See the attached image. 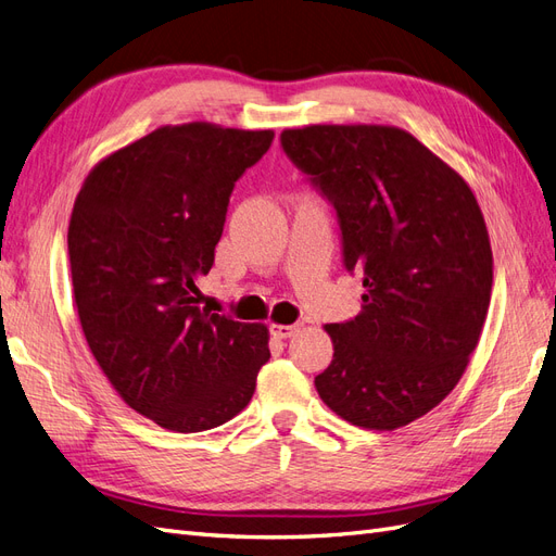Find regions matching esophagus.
I'll list each match as a JSON object with an SVG mask.
<instances>
[{
    "mask_svg": "<svg viewBox=\"0 0 556 556\" xmlns=\"http://www.w3.org/2000/svg\"><path fill=\"white\" fill-rule=\"evenodd\" d=\"M268 329H271L274 339H290V336H292L299 327H296V325H278V323H274Z\"/></svg>",
    "mask_w": 556,
    "mask_h": 556,
    "instance_id": "34e87169",
    "label": "esophagus"
}]
</instances>
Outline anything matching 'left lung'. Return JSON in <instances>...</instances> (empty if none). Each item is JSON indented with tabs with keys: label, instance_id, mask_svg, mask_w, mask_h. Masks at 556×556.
Masks as SVG:
<instances>
[{
	"label": "left lung",
	"instance_id": "8db88e82",
	"mask_svg": "<svg viewBox=\"0 0 556 556\" xmlns=\"http://www.w3.org/2000/svg\"><path fill=\"white\" fill-rule=\"evenodd\" d=\"M282 150L339 215L362 313L327 325L333 359L315 390L345 422L392 431L454 390L492 299L490 233L468 182L392 125H306Z\"/></svg>",
	"mask_w": 556,
	"mask_h": 556
}]
</instances>
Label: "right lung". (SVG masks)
I'll list each match as a JSON object with an SVG mask.
<instances>
[{"instance_id":"obj_1","label":"right lung","mask_w":556,"mask_h":556,"mask_svg":"<svg viewBox=\"0 0 556 556\" xmlns=\"http://www.w3.org/2000/svg\"><path fill=\"white\" fill-rule=\"evenodd\" d=\"M274 129L164 125L94 164L74 201L70 264L90 352L131 410L178 433L239 415L271 357L266 325L199 308L229 194Z\"/></svg>"}]
</instances>
